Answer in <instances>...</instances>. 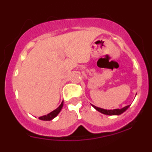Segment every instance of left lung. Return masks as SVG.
I'll list each match as a JSON object with an SVG mask.
<instances>
[{"label":"left lung","mask_w":152,"mask_h":152,"mask_svg":"<svg viewBox=\"0 0 152 152\" xmlns=\"http://www.w3.org/2000/svg\"><path fill=\"white\" fill-rule=\"evenodd\" d=\"M92 105V104H91ZM92 107L94 109H96V110L100 112L101 113L106 114V115H110V116H113V115H120L123 113H124L125 111L129 108V106H126V107H123L122 109H115V110H104V109L100 108V107H96V106L92 105Z\"/></svg>","instance_id":"8db88e82"}]
</instances>
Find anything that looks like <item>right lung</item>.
<instances>
[{
  "mask_svg": "<svg viewBox=\"0 0 152 152\" xmlns=\"http://www.w3.org/2000/svg\"><path fill=\"white\" fill-rule=\"evenodd\" d=\"M62 107H63V101L61 102V105L58 107L57 109H56L55 110H53L52 112H51L50 113L47 114V115H45V116H40V117H39V119H41V120H45V121H49V120H52V119H53L55 117H56V116H58V114L60 113V111H61Z\"/></svg>",
  "mask_w": 152,
  "mask_h": 152,
  "instance_id": "obj_1",
  "label": "right lung"
}]
</instances>
